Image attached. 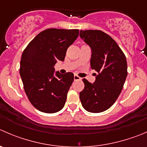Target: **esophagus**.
I'll return each instance as SVG.
<instances>
[{
	"label": "esophagus",
	"instance_id": "esophagus-1",
	"mask_svg": "<svg viewBox=\"0 0 147 147\" xmlns=\"http://www.w3.org/2000/svg\"><path fill=\"white\" fill-rule=\"evenodd\" d=\"M80 79H81V78H80L79 76H78L77 75H74V80H80Z\"/></svg>",
	"mask_w": 147,
	"mask_h": 147
}]
</instances>
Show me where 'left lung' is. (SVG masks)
Segmentation results:
<instances>
[{"label":"left lung","mask_w":147,"mask_h":147,"mask_svg":"<svg viewBox=\"0 0 147 147\" xmlns=\"http://www.w3.org/2000/svg\"><path fill=\"white\" fill-rule=\"evenodd\" d=\"M80 36L90 47V67L98 73L93 83L82 79L85 88L80 99L87 111L100 113L119 98L127 77V62L117 43L103 31L81 30Z\"/></svg>","instance_id":"left-lung-1"}]
</instances>
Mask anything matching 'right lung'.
Wrapping results in <instances>:
<instances>
[{"label":"right lung","mask_w":147,"mask_h":147,"mask_svg":"<svg viewBox=\"0 0 147 147\" xmlns=\"http://www.w3.org/2000/svg\"><path fill=\"white\" fill-rule=\"evenodd\" d=\"M78 35V29L49 28L36 36L24 49L20 75L28 100L39 111L53 113L63 108L74 75L55 72V65L65 60L67 49Z\"/></svg>","instance_id":"add662e5"}]
</instances>
